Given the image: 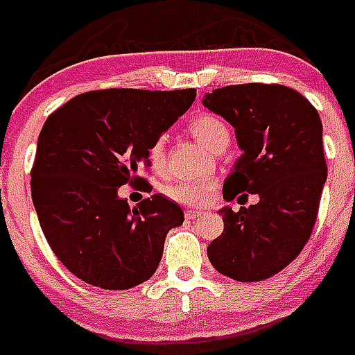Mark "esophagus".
Returning <instances> with one entry per match:
<instances>
[{
    "label": "esophagus",
    "instance_id": "1",
    "mask_svg": "<svg viewBox=\"0 0 355 355\" xmlns=\"http://www.w3.org/2000/svg\"><path fill=\"white\" fill-rule=\"evenodd\" d=\"M198 216H201V211H187L185 212L187 220H196Z\"/></svg>",
    "mask_w": 355,
    "mask_h": 355
}]
</instances>
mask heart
<instances>
[{
	"instance_id": "1",
	"label": "heart",
	"mask_w": 355,
	"mask_h": 355,
	"mask_svg": "<svg viewBox=\"0 0 355 355\" xmlns=\"http://www.w3.org/2000/svg\"><path fill=\"white\" fill-rule=\"evenodd\" d=\"M189 132L209 152H214V154L223 152L231 143V133H229L227 124L212 113H203V115H196L194 119H191ZM146 155H148L152 168H164V164H166V141H164L163 135L152 141ZM164 192L168 198L180 201V203L200 207L207 205L216 196V183L211 180H175L164 189Z\"/></svg>"
}]
</instances>
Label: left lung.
<instances>
[{
  "mask_svg": "<svg viewBox=\"0 0 355 355\" xmlns=\"http://www.w3.org/2000/svg\"><path fill=\"white\" fill-rule=\"evenodd\" d=\"M203 106L236 132L242 157L223 183V198L245 205L222 209L223 232L207 248L216 271L257 282L299 257L315 225L326 159L321 117L311 102L282 84H236L212 89Z\"/></svg>",
  "mask_w": 355,
  "mask_h": 355,
  "instance_id": "obj_1",
  "label": "left lung"
}]
</instances>
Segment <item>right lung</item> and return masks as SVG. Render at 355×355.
Instances as JSON below:
<instances>
[{
	"instance_id": "add662e5",
	"label": "right lung",
	"mask_w": 355,
	"mask_h": 355,
	"mask_svg": "<svg viewBox=\"0 0 355 355\" xmlns=\"http://www.w3.org/2000/svg\"><path fill=\"white\" fill-rule=\"evenodd\" d=\"M196 89H97L76 95L45 121L31 170L40 227L56 258L87 284L130 290L155 273L181 207L154 194L130 209L119 187H152L148 146L191 107Z\"/></svg>"
}]
</instances>
